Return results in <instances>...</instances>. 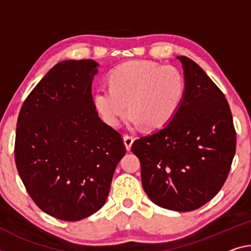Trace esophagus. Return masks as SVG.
Wrapping results in <instances>:
<instances>
[{
    "label": "esophagus",
    "instance_id": "1",
    "mask_svg": "<svg viewBox=\"0 0 251 251\" xmlns=\"http://www.w3.org/2000/svg\"><path fill=\"white\" fill-rule=\"evenodd\" d=\"M133 142H134V138L132 136H129V135H125V136H124V144L126 146L127 151H130V147H132Z\"/></svg>",
    "mask_w": 251,
    "mask_h": 251
}]
</instances>
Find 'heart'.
Returning <instances> with one entry per match:
<instances>
[{"instance_id": "b5f03b06", "label": "heart", "mask_w": 251, "mask_h": 251, "mask_svg": "<svg viewBox=\"0 0 251 251\" xmlns=\"http://www.w3.org/2000/svg\"><path fill=\"white\" fill-rule=\"evenodd\" d=\"M108 86L93 95V104L107 125L118 126L128 108L127 125L155 130L172 121L185 96L184 75L174 66L135 60L118 66L109 75Z\"/></svg>"}]
</instances>
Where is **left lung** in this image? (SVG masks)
<instances>
[{"label":"left lung","mask_w":251,"mask_h":251,"mask_svg":"<svg viewBox=\"0 0 251 251\" xmlns=\"http://www.w3.org/2000/svg\"><path fill=\"white\" fill-rule=\"evenodd\" d=\"M176 58L186 83L180 109L163 128L135 141L132 152L151 201L186 212L221 190L236 153V132L222 91L193 60Z\"/></svg>","instance_id":"left-lung-1"}]
</instances>
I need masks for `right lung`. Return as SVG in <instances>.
Here are the masks:
<instances>
[{
    "label": "right lung",
    "mask_w": 251,
    "mask_h": 251,
    "mask_svg": "<svg viewBox=\"0 0 251 251\" xmlns=\"http://www.w3.org/2000/svg\"><path fill=\"white\" fill-rule=\"evenodd\" d=\"M94 60L52 67L23 102L15 135V164L42 211L65 221L97 212L126 153L122 135L93 104Z\"/></svg>",
    "instance_id": "add662e5"
}]
</instances>
